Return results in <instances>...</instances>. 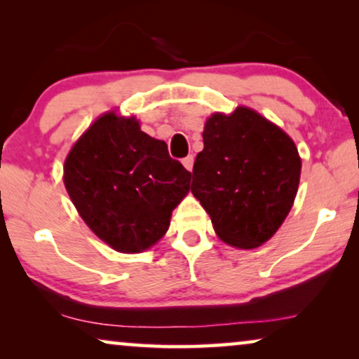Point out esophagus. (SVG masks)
Returning a JSON list of instances; mask_svg holds the SVG:
<instances>
[{
  "mask_svg": "<svg viewBox=\"0 0 359 359\" xmlns=\"http://www.w3.org/2000/svg\"><path fill=\"white\" fill-rule=\"evenodd\" d=\"M181 163H183V166L188 171H193V166H194V156L193 155H188L186 156V158H183V161H181Z\"/></svg>",
  "mask_w": 359,
  "mask_h": 359,
  "instance_id": "34e87169",
  "label": "esophagus"
}]
</instances>
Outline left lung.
<instances>
[{"instance_id": "obj_1", "label": "left lung", "mask_w": 359, "mask_h": 359, "mask_svg": "<svg viewBox=\"0 0 359 359\" xmlns=\"http://www.w3.org/2000/svg\"><path fill=\"white\" fill-rule=\"evenodd\" d=\"M191 193L217 237L240 250L266 243L291 212L302 160L281 127L252 107L205 119Z\"/></svg>"}]
</instances>
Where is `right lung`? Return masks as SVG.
I'll use <instances>...</instances> for the list:
<instances>
[{
    "label": "right lung",
    "instance_id": "obj_1",
    "mask_svg": "<svg viewBox=\"0 0 359 359\" xmlns=\"http://www.w3.org/2000/svg\"><path fill=\"white\" fill-rule=\"evenodd\" d=\"M191 173L135 116L101 114L72 145L63 184L91 232L119 253H142L170 227Z\"/></svg>",
    "mask_w": 359,
    "mask_h": 359
}]
</instances>
